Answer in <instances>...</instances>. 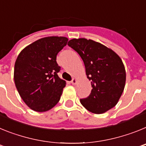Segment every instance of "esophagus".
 <instances>
[{"label":"esophagus","mask_w":146,"mask_h":146,"mask_svg":"<svg viewBox=\"0 0 146 146\" xmlns=\"http://www.w3.org/2000/svg\"><path fill=\"white\" fill-rule=\"evenodd\" d=\"M77 80L76 79V78H73L72 80L71 81V83H72V85H76L77 84Z\"/></svg>","instance_id":"1"}]
</instances>
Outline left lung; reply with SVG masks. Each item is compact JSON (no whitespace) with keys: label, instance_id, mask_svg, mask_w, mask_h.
<instances>
[{"label":"left lung","instance_id":"left-lung-1","mask_svg":"<svg viewBox=\"0 0 146 146\" xmlns=\"http://www.w3.org/2000/svg\"><path fill=\"white\" fill-rule=\"evenodd\" d=\"M69 47L84 62L88 79L91 81V94L80 99L88 111L102 114L118 103L126 82V71L121 58L111 49L94 40L73 38Z\"/></svg>","mask_w":146,"mask_h":146}]
</instances>
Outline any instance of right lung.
<instances>
[{
    "instance_id": "obj_1",
    "label": "right lung",
    "mask_w": 146,
    "mask_h": 146,
    "mask_svg": "<svg viewBox=\"0 0 146 146\" xmlns=\"http://www.w3.org/2000/svg\"><path fill=\"white\" fill-rule=\"evenodd\" d=\"M64 36L42 38L27 46L18 55L14 80L24 102L36 112L52 109L59 102L66 81L58 75V53L66 45Z\"/></svg>"
}]
</instances>
